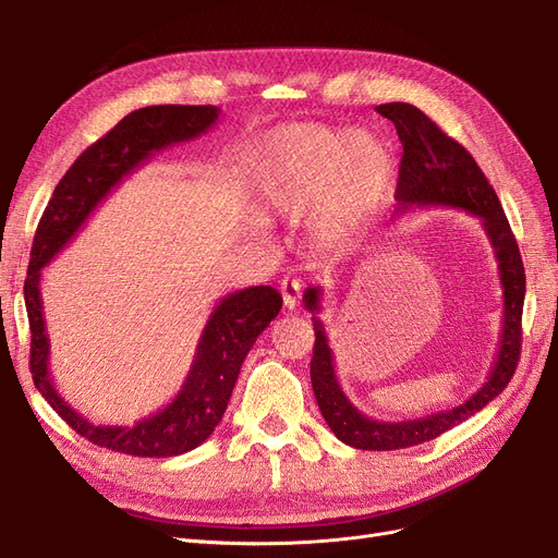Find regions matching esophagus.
<instances>
[{
  "instance_id": "34e87169",
  "label": "esophagus",
  "mask_w": 558,
  "mask_h": 558,
  "mask_svg": "<svg viewBox=\"0 0 558 558\" xmlns=\"http://www.w3.org/2000/svg\"><path fill=\"white\" fill-rule=\"evenodd\" d=\"M281 298L286 310H295L302 298V283L298 279H283L281 281Z\"/></svg>"
}]
</instances>
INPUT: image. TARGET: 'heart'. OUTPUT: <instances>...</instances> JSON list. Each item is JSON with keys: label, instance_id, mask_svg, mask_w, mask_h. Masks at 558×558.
Wrapping results in <instances>:
<instances>
[{"label": "heart", "instance_id": "1", "mask_svg": "<svg viewBox=\"0 0 558 558\" xmlns=\"http://www.w3.org/2000/svg\"><path fill=\"white\" fill-rule=\"evenodd\" d=\"M391 170V154L375 134L289 123L275 128L258 146L253 197L265 218L307 214L310 244L332 256L356 242Z\"/></svg>", "mask_w": 558, "mask_h": 558}]
</instances>
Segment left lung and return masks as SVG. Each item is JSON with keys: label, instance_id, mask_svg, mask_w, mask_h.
Masks as SVG:
<instances>
[{"label": "left lung", "instance_id": "obj_1", "mask_svg": "<svg viewBox=\"0 0 558 558\" xmlns=\"http://www.w3.org/2000/svg\"><path fill=\"white\" fill-rule=\"evenodd\" d=\"M393 121L402 144V158L396 189V214L412 207H451L480 218L486 240L494 246L498 263V279L502 289V330L498 351L486 381L461 404L451 410L433 412L428 416L408 421H379L363 414L342 391L335 373L332 349L324 320L318 318L324 291L320 286L307 289L305 307L314 314V356L312 386L326 424L337 440L349 447L369 451H391L435 440L437 435L463 424L465 418L486 408L510 384L521 351V312L526 295V275H523L521 253L510 230L500 199L492 183L486 181L480 165L468 150L437 128L430 118L414 105L388 102L375 109Z\"/></svg>", "mask_w": 558, "mask_h": 558}]
</instances>
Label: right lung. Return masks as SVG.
<instances>
[{"label":"right lung","instance_id":"1","mask_svg":"<svg viewBox=\"0 0 558 558\" xmlns=\"http://www.w3.org/2000/svg\"><path fill=\"white\" fill-rule=\"evenodd\" d=\"M218 116L221 109L211 105H158L128 113L111 132L74 160L56 185L39 221L25 279V307L32 330V379L58 416L97 447L146 456V459H165L199 447L221 424L246 353L281 310L283 300L272 286H251L223 295L199 335L191 369L179 393L162 410L130 426L93 424L60 396L50 377L41 269L76 238L90 214L123 179L140 170L158 150L197 140L216 125Z\"/></svg>","mask_w":558,"mask_h":558}]
</instances>
